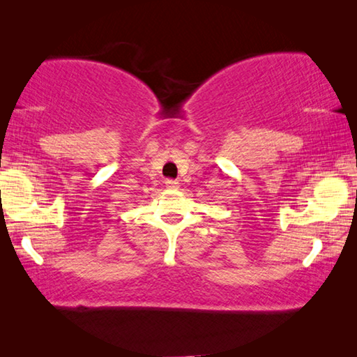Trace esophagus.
<instances>
[{"mask_svg":"<svg viewBox=\"0 0 357 357\" xmlns=\"http://www.w3.org/2000/svg\"><path fill=\"white\" fill-rule=\"evenodd\" d=\"M165 185H167V189H179V183L174 179H167Z\"/></svg>","mask_w":357,"mask_h":357,"instance_id":"34e87169","label":"esophagus"}]
</instances>
